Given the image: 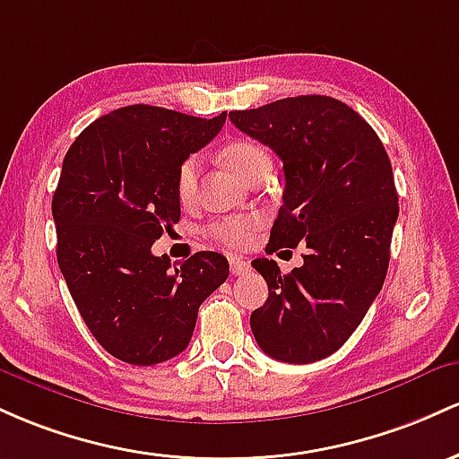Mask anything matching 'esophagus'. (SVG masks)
<instances>
[{"label":"esophagus","mask_w":459,"mask_h":459,"mask_svg":"<svg viewBox=\"0 0 459 459\" xmlns=\"http://www.w3.org/2000/svg\"><path fill=\"white\" fill-rule=\"evenodd\" d=\"M230 271L231 275H247L251 271V266L243 257H230Z\"/></svg>","instance_id":"obj_1"}]
</instances>
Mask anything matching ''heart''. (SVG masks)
<instances>
[{
	"instance_id": "obj_1",
	"label": "heart",
	"mask_w": 459,
	"mask_h": 459,
	"mask_svg": "<svg viewBox=\"0 0 459 459\" xmlns=\"http://www.w3.org/2000/svg\"><path fill=\"white\" fill-rule=\"evenodd\" d=\"M221 158L236 175L247 179L251 173L255 171L260 164L269 162V156L260 145L251 141H234L230 145L223 147ZM197 175H199V158L190 156L179 164L178 175H175V193L182 204H186L193 199L195 186H197ZM262 219L257 214H243V216H228V219H221L216 223L210 225V236L219 243L236 247V249H243V247L254 243L257 230H260Z\"/></svg>"
}]
</instances>
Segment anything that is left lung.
Segmentation results:
<instances>
[{"instance_id": "left-lung-1", "label": "left lung", "mask_w": 459, "mask_h": 459, "mask_svg": "<svg viewBox=\"0 0 459 459\" xmlns=\"http://www.w3.org/2000/svg\"><path fill=\"white\" fill-rule=\"evenodd\" d=\"M230 118L284 162V204L266 254L306 247L303 266L288 275L269 257L251 262L269 284L251 332L280 362H316L347 342L384 286L399 216L388 153L353 108L327 95L286 97Z\"/></svg>"}]
</instances>
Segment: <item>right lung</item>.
Here are the masks:
<instances>
[{"instance_id":"add662e5","label":"right lung","mask_w":459,"mask_h":459,"mask_svg":"<svg viewBox=\"0 0 459 459\" xmlns=\"http://www.w3.org/2000/svg\"><path fill=\"white\" fill-rule=\"evenodd\" d=\"M225 117L126 106L91 123L66 152L51 199L58 266L86 327L121 362L152 367L182 353L199 306L228 280L216 251L179 266L152 254L179 221V164L212 141Z\"/></svg>"}]
</instances>
